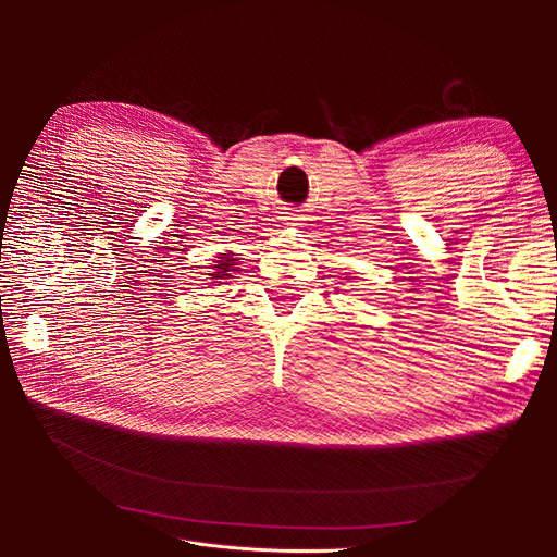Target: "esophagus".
Returning <instances> with one entry per match:
<instances>
[{"label":"esophagus","mask_w":557,"mask_h":557,"mask_svg":"<svg viewBox=\"0 0 557 557\" xmlns=\"http://www.w3.org/2000/svg\"><path fill=\"white\" fill-rule=\"evenodd\" d=\"M288 221H301V218H297V215H293V218H288Z\"/></svg>","instance_id":"34e87169"}]
</instances>
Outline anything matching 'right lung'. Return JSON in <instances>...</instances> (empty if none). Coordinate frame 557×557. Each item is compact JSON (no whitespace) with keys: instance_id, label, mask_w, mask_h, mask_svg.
<instances>
[{"instance_id":"right-lung-1","label":"right lung","mask_w":557,"mask_h":557,"mask_svg":"<svg viewBox=\"0 0 557 557\" xmlns=\"http://www.w3.org/2000/svg\"><path fill=\"white\" fill-rule=\"evenodd\" d=\"M223 260H218V264H215V269H218V272H213L211 276L213 278H227L230 274H234V272H242V269L239 267H234V264H237V260H234V258H230V252H223ZM232 256H234V252H232Z\"/></svg>"}]
</instances>
